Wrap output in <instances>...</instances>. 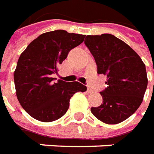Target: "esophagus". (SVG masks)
I'll list each match as a JSON object with an SVG mask.
<instances>
[{"label":"esophagus","mask_w":154,"mask_h":154,"mask_svg":"<svg viewBox=\"0 0 154 154\" xmlns=\"http://www.w3.org/2000/svg\"><path fill=\"white\" fill-rule=\"evenodd\" d=\"M87 92L89 93V94H91V93H93V89H90V88H88L87 89Z\"/></svg>","instance_id":"34e87169"}]
</instances>
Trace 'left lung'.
Returning <instances> with one entry per match:
<instances>
[{
  "mask_svg": "<svg viewBox=\"0 0 154 154\" xmlns=\"http://www.w3.org/2000/svg\"><path fill=\"white\" fill-rule=\"evenodd\" d=\"M85 44L109 85L100 92L103 103L91 108V113L105 124H119L143 102L148 85L144 63L128 45L110 34L86 35Z\"/></svg>",
  "mask_w": 154,
  "mask_h": 154,
  "instance_id": "8db88e82",
  "label": "left lung"
}]
</instances>
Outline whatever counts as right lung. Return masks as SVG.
Returning <instances> with one entry per match:
<instances>
[{"label":"right lung","instance_id":"obj_1","mask_svg":"<svg viewBox=\"0 0 154 154\" xmlns=\"http://www.w3.org/2000/svg\"><path fill=\"white\" fill-rule=\"evenodd\" d=\"M85 35L56 30L41 34L20 55L14 72L16 94L24 109L35 119L52 122L67 112L69 100L86 86L59 79L51 75L67 58L73 48L84 41Z\"/></svg>","mask_w":154,"mask_h":154}]
</instances>
